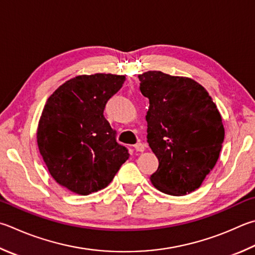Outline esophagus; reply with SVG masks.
Instances as JSON below:
<instances>
[{
  "label": "esophagus",
  "mask_w": 255,
  "mask_h": 255,
  "mask_svg": "<svg viewBox=\"0 0 255 255\" xmlns=\"http://www.w3.org/2000/svg\"><path fill=\"white\" fill-rule=\"evenodd\" d=\"M133 148H135V150L136 151H139V152H142L143 150H145V148H146V145L145 143H142V142H137L135 146H133Z\"/></svg>",
  "instance_id": "esophagus-1"
}]
</instances>
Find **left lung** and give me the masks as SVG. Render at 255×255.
<instances>
[{
  "label": "left lung",
  "mask_w": 255,
  "mask_h": 255,
  "mask_svg": "<svg viewBox=\"0 0 255 255\" xmlns=\"http://www.w3.org/2000/svg\"><path fill=\"white\" fill-rule=\"evenodd\" d=\"M138 78L149 99L147 142L159 163L150 182L168 195H186L201 187L219 159L225 133L221 114L191 78L161 71Z\"/></svg>",
  "instance_id": "8db88e82"
}]
</instances>
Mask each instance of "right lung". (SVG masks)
Listing matches in <instances>:
<instances>
[{"mask_svg":"<svg viewBox=\"0 0 255 255\" xmlns=\"http://www.w3.org/2000/svg\"><path fill=\"white\" fill-rule=\"evenodd\" d=\"M126 77L77 76L51 95L36 130L40 154L55 182L79 195L107 187L128 159L104 116Z\"/></svg>","mask_w":255,"mask_h":255,"instance_id":"right-lung-1","label":"right lung"}]
</instances>
